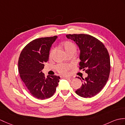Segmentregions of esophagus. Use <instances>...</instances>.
<instances>
[{
    "mask_svg": "<svg viewBox=\"0 0 125 125\" xmlns=\"http://www.w3.org/2000/svg\"><path fill=\"white\" fill-rule=\"evenodd\" d=\"M63 78H64V79H71V77H66V76L63 77Z\"/></svg>",
    "mask_w": 125,
    "mask_h": 125,
    "instance_id": "34e87169",
    "label": "esophagus"
}]
</instances>
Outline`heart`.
I'll return each instance as SVG.
<instances>
[{
  "mask_svg": "<svg viewBox=\"0 0 125 125\" xmlns=\"http://www.w3.org/2000/svg\"><path fill=\"white\" fill-rule=\"evenodd\" d=\"M62 47L67 54L71 53H75L77 49L76 46L73 42H63L62 43ZM54 51L55 49L54 48L51 49L50 53H49V57L51 58L53 56ZM71 67V65L69 64H60L57 65L56 69L57 71L60 72V73L63 74L66 73Z\"/></svg>",
  "mask_w": 125,
  "mask_h": 125,
  "instance_id": "b5f03b06",
  "label": "heart"
}]
</instances>
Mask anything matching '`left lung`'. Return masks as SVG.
<instances>
[{"mask_svg":"<svg viewBox=\"0 0 125 125\" xmlns=\"http://www.w3.org/2000/svg\"><path fill=\"white\" fill-rule=\"evenodd\" d=\"M66 37L79 47V69L88 74L82 79L78 77L83 84L76 94L84 98L93 97L101 91L109 79L110 60L108 50L99 40L88 34H69Z\"/></svg>","mask_w":125,"mask_h":125,"instance_id":"left-lung-1","label":"left lung"}]
</instances>
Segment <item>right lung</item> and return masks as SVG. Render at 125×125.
<instances>
[{
    "label": "right lung",
    "mask_w": 125,
    "mask_h": 125,
    "mask_svg": "<svg viewBox=\"0 0 125 125\" xmlns=\"http://www.w3.org/2000/svg\"><path fill=\"white\" fill-rule=\"evenodd\" d=\"M56 36L34 39L23 49L19 59V72L31 94L40 100L52 97L59 85L60 77L46 78L42 70L48 60L49 51Z\"/></svg>",
    "instance_id": "add662e5"
}]
</instances>
